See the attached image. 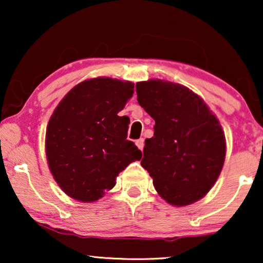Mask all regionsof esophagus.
I'll list each match as a JSON object with an SVG mask.
<instances>
[{
  "instance_id": "34e87169",
  "label": "esophagus",
  "mask_w": 263,
  "mask_h": 263,
  "mask_svg": "<svg viewBox=\"0 0 263 263\" xmlns=\"http://www.w3.org/2000/svg\"><path fill=\"white\" fill-rule=\"evenodd\" d=\"M136 146H138V148L139 149H143V146H145V141H143V139H139V140H136Z\"/></svg>"
}]
</instances>
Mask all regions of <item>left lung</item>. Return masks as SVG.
Returning <instances> with one entry per match:
<instances>
[{
	"label": "left lung",
	"instance_id": "left-lung-1",
	"mask_svg": "<svg viewBox=\"0 0 263 263\" xmlns=\"http://www.w3.org/2000/svg\"><path fill=\"white\" fill-rule=\"evenodd\" d=\"M138 102L156 121L146 139L141 165L163 199L174 206L194 203L210 192L226 154L225 135L201 97L179 84H136Z\"/></svg>",
	"mask_w": 263,
	"mask_h": 263
}]
</instances>
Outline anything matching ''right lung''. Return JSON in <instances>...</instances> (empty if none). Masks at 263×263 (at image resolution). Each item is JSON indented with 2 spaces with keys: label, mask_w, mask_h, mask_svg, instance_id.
<instances>
[{
  "label": "right lung",
  "mask_w": 263,
  "mask_h": 263,
  "mask_svg": "<svg viewBox=\"0 0 263 263\" xmlns=\"http://www.w3.org/2000/svg\"><path fill=\"white\" fill-rule=\"evenodd\" d=\"M134 84L111 78L82 81L61 100L46 128L49 168L60 188L81 202H93L116 184L141 151L127 140L129 118L120 116Z\"/></svg>",
  "instance_id": "obj_1"
}]
</instances>
